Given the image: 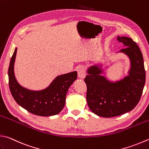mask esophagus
<instances>
[{
    "mask_svg": "<svg viewBox=\"0 0 149 149\" xmlns=\"http://www.w3.org/2000/svg\"><path fill=\"white\" fill-rule=\"evenodd\" d=\"M86 69L84 68V67H80L79 69H78V77L80 78H84L86 77Z\"/></svg>",
    "mask_w": 149,
    "mask_h": 149,
    "instance_id": "obj_1",
    "label": "esophagus"
}]
</instances>
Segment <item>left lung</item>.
<instances>
[{
	"mask_svg": "<svg viewBox=\"0 0 149 149\" xmlns=\"http://www.w3.org/2000/svg\"><path fill=\"white\" fill-rule=\"evenodd\" d=\"M125 48L124 53L130 60L128 76L122 80L111 82L104 76L100 65H92L84 78L87 86L86 99L89 109L97 116L111 117L131 111L141 97L145 84V70L142 53L131 38L117 37Z\"/></svg>",
	"mask_w": 149,
	"mask_h": 149,
	"instance_id": "1",
	"label": "left lung"
}]
</instances>
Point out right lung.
<instances>
[{
	"label": "right lung",
	"instance_id": "obj_1",
	"mask_svg": "<svg viewBox=\"0 0 149 149\" xmlns=\"http://www.w3.org/2000/svg\"><path fill=\"white\" fill-rule=\"evenodd\" d=\"M17 50L15 48L14 50L8 69L9 87L13 99L22 108L37 116H52L60 113L65 106L69 87L77 80V72L58 76L49 87L43 90H30L21 86L14 74Z\"/></svg>",
	"mask_w": 149,
	"mask_h": 149
}]
</instances>
